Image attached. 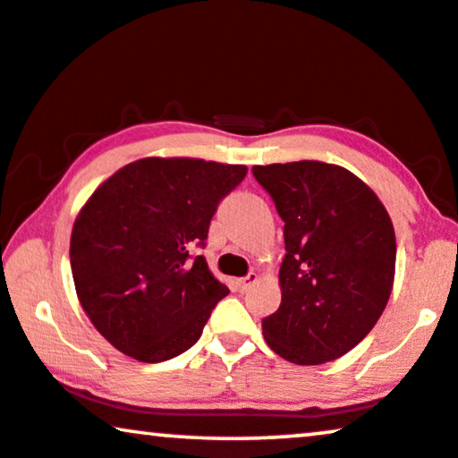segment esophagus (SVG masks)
Instances as JSON below:
<instances>
[{"label":"esophagus","instance_id":"esophagus-1","mask_svg":"<svg viewBox=\"0 0 458 458\" xmlns=\"http://www.w3.org/2000/svg\"><path fill=\"white\" fill-rule=\"evenodd\" d=\"M256 281H258V275H256V272H249L247 276H242V279L236 281V285H239L241 292H247V289L251 287L253 283H256Z\"/></svg>","mask_w":458,"mask_h":458}]
</instances>
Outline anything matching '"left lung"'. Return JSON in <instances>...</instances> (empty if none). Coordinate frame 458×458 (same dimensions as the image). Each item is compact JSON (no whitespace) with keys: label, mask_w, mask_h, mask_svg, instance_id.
Returning <instances> with one entry per match:
<instances>
[{"label":"left lung","mask_w":458,"mask_h":458,"mask_svg":"<svg viewBox=\"0 0 458 458\" xmlns=\"http://www.w3.org/2000/svg\"><path fill=\"white\" fill-rule=\"evenodd\" d=\"M285 228L281 306L266 343L298 366L343 357L372 332L395 279V230L361 179L319 160L253 166Z\"/></svg>","instance_id":"left-lung-1"}]
</instances>
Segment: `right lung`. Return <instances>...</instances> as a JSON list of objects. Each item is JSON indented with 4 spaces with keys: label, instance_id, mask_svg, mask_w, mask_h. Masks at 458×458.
<instances>
[{
    "label": "right lung",
    "instance_id": "add662e5",
    "mask_svg": "<svg viewBox=\"0 0 458 458\" xmlns=\"http://www.w3.org/2000/svg\"><path fill=\"white\" fill-rule=\"evenodd\" d=\"M245 165L141 158L92 192L72 230V275L92 326L137 361L160 363L200 338L230 289L202 256L217 205Z\"/></svg>",
    "mask_w": 458,
    "mask_h": 458
}]
</instances>
